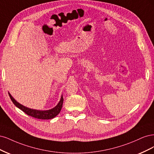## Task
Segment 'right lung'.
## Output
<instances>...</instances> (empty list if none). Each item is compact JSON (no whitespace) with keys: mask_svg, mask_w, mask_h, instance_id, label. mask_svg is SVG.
Listing matches in <instances>:
<instances>
[{"mask_svg":"<svg viewBox=\"0 0 154 154\" xmlns=\"http://www.w3.org/2000/svg\"><path fill=\"white\" fill-rule=\"evenodd\" d=\"M8 93L11 101L18 108H19L20 109H21L25 113H26L27 115L31 116L35 118H38V119H42V120H49V119L54 118V117H56L59 112H60L63 106V95L61 97L60 101L59 102L57 105L56 107H54V108L51 109L47 110V111H39L36 109H30V108L23 106V105H22V104L19 103L18 102H17L15 100H14V98L11 95L10 93Z\"/></svg>","mask_w":154,"mask_h":154,"instance_id":"obj_1","label":"right lung"}]
</instances>
